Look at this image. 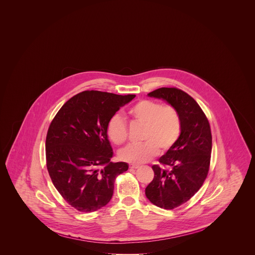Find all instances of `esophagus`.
Instances as JSON below:
<instances>
[{
	"label": "esophagus",
	"mask_w": 255,
	"mask_h": 255,
	"mask_svg": "<svg viewBox=\"0 0 255 255\" xmlns=\"http://www.w3.org/2000/svg\"><path fill=\"white\" fill-rule=\"evenodd\" d=\"M139 167V165H137V164H130L129 165V168L130 169H136V168H138Z\"/></svg>",
	"instance_id": "esophagus-1"
}]
</instances>
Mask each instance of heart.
Returning a JSON list of instances; mask_svg holds the SVG:
<instances>
[{
	"label": "heart",
	"mask_w": 255,
	"mask_h": 255,
	"mask_svg": "<svg viewBox=\"0 0 255 255\" xmlns=\"http://www.w3.org/2000/svg\"><path fill=\"white\" fill-rule=\"evenodd\" d=\"M133 122L144 126L140 144H130L119 152V158L129 163H142L164 153L177 143L182 133V119L174 106L143 99L129 109ZM107 133L116 145H122L128 138L127 123L121 115H114L107 124Z\"/></svg>",
	"instance_id": "b5f03b06"
}]
</instances>
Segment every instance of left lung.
Masks as SVG:
<instances>
[{
	"mask_svg": "<svg viewBox=\"0 0 255 255\" xmlns=\"http://www.w3.org/2000/svg\"><path fill=\"white\" fill-rule=\"evenodd\" d=\"M174 106L182 119V133L177 143L152 166L154 179L145 188L155 206L174 209L189 201L207 177L212 135L208 120L193 97L178 88H159L148 94Z\"/></svg>",
	"mask_w": 255,
	"mask_h": 255,
	"instance_id": "8db88e82",
	"label": "left lung"
}]
</instances>
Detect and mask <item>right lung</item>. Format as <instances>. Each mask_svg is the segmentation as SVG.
<instances>
[{
    "label": "right lung",
    "mask_w": 255,
    "mask_h": 255,
    "mask_svg": "<svg viewBox=\"0 0 255 255\" xmlns=\"http://www.w3.org/2000/svg\"><path fill=\"white\" fill-rule=\"evenodd\" d=\"M134 97L84 91L69 99L50 123L47 169L57 191L76 210L93 212L106 206L116 178L128 170L126 162L110 161L107 124Z\"/></svg>",
    "instance_id": "1"
}]
</instances>
